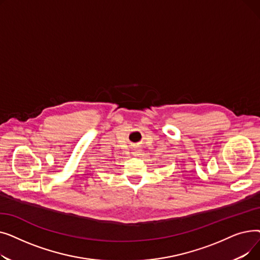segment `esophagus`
Listing matches in <instances>:
<instances>
[{
	"instance_id": "esophagus-1",
	"label": "esophagus",
	"mask_w": 260,
	"mask_h": 260,
	"mask_svg": "<svg viewBox=\"0 0 260 260\" xmlns=\"http://www.w3.org/2000/svg\"><path fill=\"white\" fill-rule=\"evenodd\" d=\"M133 153H134V155H135V156H138V155H140V151H139V149H135V151H134Z\"/></svg>"
}]
</instances>
